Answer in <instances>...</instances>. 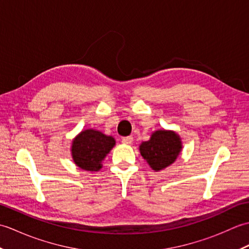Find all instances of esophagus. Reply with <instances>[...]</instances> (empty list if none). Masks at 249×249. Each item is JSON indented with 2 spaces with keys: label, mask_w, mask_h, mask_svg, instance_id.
<instances>
[{
  "label": "esophagus",
  "mask_w": 249,
  "mask_h": 249,
  "mask_svg": "<svg viewBox=\"0 0 249 249\" xmlns=\"http://www.w3.org/2000/svg\"><path fill=\"white\" fill-rule=\"evenodd\" d=\"M131 142H133V137L127 136V137H123V138H122V143L130 144Z\"/></svg>",
  "instance_id": "obj_1"
}]
</instances>
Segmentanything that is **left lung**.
<instances>
[{
	"mask_svg": "<svg viewBox=\"0 0 249 249\" xmlns=\"http://www.w3.org/2000/svg\"><path fill=\"white\" fill-rule=\"evenodd\" d=\"M181 137L176 131L158 129L152 133L150 140L139 145L141 156L154 171H160L177 160L182 152Z\"/></svg>",
	"mask_w": 249,
	"mask_h": 249,
	"instance_id": "obj_1",
	"label": "left lung"
}]
</instances>
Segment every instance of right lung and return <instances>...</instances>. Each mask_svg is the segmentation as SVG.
Listing matches in <instances>:
<instances>
[{"instance_id": "add662e5", "label": "right lung", "mask_w": 249, "mask_h": 249, "mask_svg": "<svg viewBox=\"0 0 249 249\" xmlns=\"http://www.w3.org/2000/svg\"><path fill=\"white\" fill-rule=\"evenodd\" d=\"M115 145V139L102 131L89 128L79 133L71 141V154L76 166L82 170L96 172L103 168V160Z\"/></svg>"}]
</instances>
